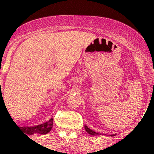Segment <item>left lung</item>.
I'll use <instances>...</instances> for the list:
<instances>
[{"label": "left lung", "mask_w": 154, "mask_h": 154, "mask_svg": "<svg viewBox=\"0 0 154 154\" xmlns=\"http://www.w3.org/2000/svg\"><path fill=\"white\" fill-rule=\"evenodd\" d=\"M85 129L86 132H87L88 134H90V135H100V134L98 133V132H95L93 131V130H91V129H90L89 128H88V127L86 126V125H85ZM114 135H116V134H115V135H109V136H114Z\"/></svg>", "instance_id": "1"}]
</instances>
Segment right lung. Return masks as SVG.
<instances>
[{
    "instance_id": "right-lung-1",
    "label": "right lung",
    "mask_w": 154,
    "mask_h": 154,
    "mask_svg": "<svg viewBox=\"0 0 154 154\" xmlns=\"http://www.w3.org/2000/svg\"><path fill=\"white\" fill-rule=\"evenodd\" d=\"M53 121H54V119L51 118L50 120H48L46 122L41 124V125H35V126L32 127H20L19 128H20V130L24 131V133L26 135H33L35 133L45 135V134L48 133L52 129Z\"/></svg>"
}]
</instances>
